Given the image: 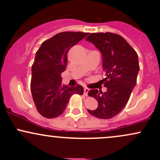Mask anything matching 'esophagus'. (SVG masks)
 I'll return each mask as SVG.
<instances>
[{
    "label": "esophagus",
    "mask_w": 160,
    "mask_h": 160,
    "mask_svg": "<svg viewBox=\"0 0 160 160\" xmlns=\"http://www.w3.org/2000/svg\"><path fill=\"white\" fill-rule=\"evenodd\" d=\"M89 89H88V88H86V87L84 88V95H87L88 92H89Z\"/></svg>",
    "instance_id": "34e87169"
}]
</instances>
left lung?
<instances>
[{"instance_id": "left-lung-1", "label": "left lung", "mask_w": 160, "mask_h": 160, "mask_svg": "<svg viewBox=\"0 0 160 160\" xmlns=\"http://www.w3.org/2000/svg\"><path fill=\"white\" fill-rule=\"evenodd\" d=\"M100 51L105 72L107 91L91 89L89 96L98 100L95 110L87 111L97 118L110 119L118 114L127 104L136 85L139 71L138 56L123 38L113 33H92L86 38Z\"/></svg>"}]
</instances>
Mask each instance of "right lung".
Listing matches in <instances>:
<instances>
[{
  "mask_svg": "<svg viewBox=\"0 0 160 160\" xmlns=\"http://www.w3.org/2000/svg\"><path fill=\"white\" fill-rule=\"evenodd\" d=\"M89 33L62 32L43 42L37 51L32 68L31 90L37 110L43 117L55 118L65 111L74 94H83L80 85H63L61 74L65 71L70 49Z\"/></svg>",
  "mask_w": 160,
  "mask_h": 160,
  "instance_id": "add662e5",
  "label": "right lung"
}]
</instances>
